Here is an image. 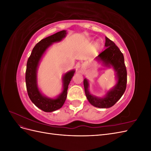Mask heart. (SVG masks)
Instances as JSON below:
<instances>
[{"mask_svg":"<svg viewBox=\"0 0 151 151\" xmlns=\"http://www.w3.org/2000/svg\"><path fill=\"white\" fill-rule=\"evenodd\" d=\"M100 46V41L99 40H98L96 42V44H95V47L96 48H99Z\"/></svg>","mask_w":151,"mask_h":151,"instance_id":"heart-1","label":"heart"}]
</instances>
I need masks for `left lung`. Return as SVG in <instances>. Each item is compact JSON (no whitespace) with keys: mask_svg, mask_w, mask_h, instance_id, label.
Wrapping results in <instances>:
<instances>
[{"mask_svg":"<svg viewBox=\"0 0 151 151\" xmlns=\"http://www.w3.org/2000/svg\"><path fill=\"white\" fill-rule=\"evenodd\" d=\"M105 40L104 47L106 48L96 57V59L101 62L104 67L113 68L115 72L116 84L108 90L103 97H98L91 94L89 90V81L86 78L84 79V91L87 99L91 104L99 108H110L121 98L126 89L127 80L123 53L111 40L107 37H105Z\"/></svg>","mask_w":151,"mask_h":151,"instance_id":"8db88e82","label":"left lung"}]
</instances>
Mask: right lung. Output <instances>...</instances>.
<instances>
[{
  "label": "right lung",
  "instance_id": "add662e5",
  "mask_svg": "<svg viewBox=\"0 0 151 151\" xmlns=\"http://www.w3.org/2000/svg\"><path fill=\"white\" fill-rule=\"evenodd\" d=\"M66 35L67 31L62 30L41 40L33 48L27 62L26 84L29 98L36 107L45 112H53L62 108L67 98L68 84L76 72L73 69L63 76L62 93L55 98L46 96L38 88L37 72L43 55L53 43L61 42Z\"/></svg>",
  "mask_w": 151,
  "mask_h": 151
}]
</instances>
